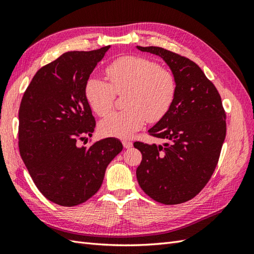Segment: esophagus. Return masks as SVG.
<instances>
[{
	"mask_svg": "<svg viewBox=\"0 0 254 254\" xmlns=\"http://www.w3.org/2000/svg\"><path fill=\"white\" fill-rule=\"evenodd\" d=\"M122 144H123L124 148H130V147H132V145H133V143L130 141V139H123Z\"/></svg>",
	"mask_w": 254,
	"mask_h": 254,
	"instance_id": "obj_1",
	"label": "esophagus"
}]
</instances>
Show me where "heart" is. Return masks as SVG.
<instances>
[{
  "mask_svg": "<svg viewBox=\"0 0 254 254\" xmlns=\"http://www.w3.org/2000/svg\"><path fill=\"white\" fill-rule=\"evenodd\" d=\"M109 83L90 76L85 84V95L97 115L105 117L113 108L115 96L127 90V109L108 116L100 123L106 136L130 137L146 119L160 120L172 105L177 94V80L168 69L146 58L127 56L116 59L106 67Z\"/></svg>",
  "mask_w": 254,
  "mask_h": 254,
  "instance_id": "obj_1",
  "label": "heart"
}]
</instances>
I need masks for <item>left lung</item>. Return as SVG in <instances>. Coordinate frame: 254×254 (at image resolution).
Returning a JSON list of instances; mask_svg holds the SVG:
<instances>
[{"mask_svg": "<svg viewBox=\"0 0 254 254\" xmlns=\"http://www.w3.org/2000/svg\"><path fill=\"white\" fill-rule=\"evenodd\" d=\"M136 48L163 59L177 80L170 109L148 130L165 143H134L143 157L136 178L156 202L180 204L201 192L217 166L226 137L222 98L193 61L164 48Z\"/></svg>", "mask_w": 254, "mask_h": 254, "instance_id": "obj_1", "label": "left lung"}]
</instances>
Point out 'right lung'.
<instances>
[{
  "label": "right lung",
  "mask_w": 254,
  "mask_h": 254,
  "mask_svg": "<svg viewBox=\"0 0 254 254\" xmlns=\"http://www.w3.org/2000/svg\"><path fill=\"white\" fill-rule=\"evenodd\" d=\"M109 48L63 53L36 73L20 102V156L38 190L61 206H76L93 196L107 166L123 148L115 137L89 147L77 145L96 127L86 80Z\"/></svg>",
  "instance_id": "1"
}]
</instances>
